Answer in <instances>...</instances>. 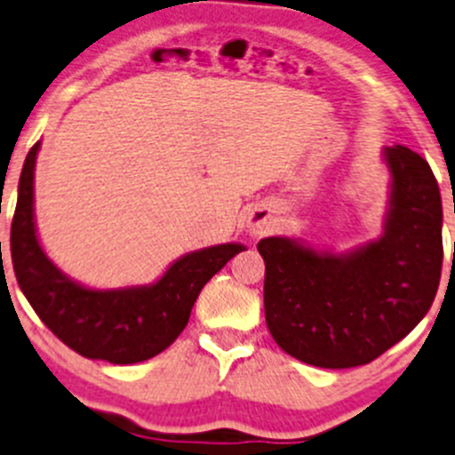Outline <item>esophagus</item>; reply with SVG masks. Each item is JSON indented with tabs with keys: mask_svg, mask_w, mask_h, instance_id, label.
Segmentation results:
<instances>
[{
	"mask_svg": "<svg viewBox=\"0 0 455 455\" xmlns=\"http://www.w3.org/2000/svg\"><path fill=\"white\" fill-rule=\"evenodd\" d=\"M248 228H251V233L255 237H261V235H266V233H270V228H272V218H270V213H266V212H259V213H255L251 218V224H248Z\"/></svg>",
	"mask_w": 455,
	"mask_h": 455,
	"instance_id": "1",
	"label": "esophagus"
}]
</instances>
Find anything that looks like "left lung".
Listing matches in <instances>:
<instances>
[{
	"mask_svg": "<svg viewBox=\"0 0 455 455\" xmlns=\"http://www.w3.org/2000/svg\"><path fill=\"white\" fill-rule=\"evenodd\" d=\"M392 174L384 235L347 255L266 237L264 309L275 342L305 364L353 368L379 357L429 312L443 270L436 176L405 146L384 150Z\"/></svg>",
	"mask_w": 455,
	"mask_h": 455,
	"instance_id": "left-lung-1",
	"label": "left lung"
}]
</instances>
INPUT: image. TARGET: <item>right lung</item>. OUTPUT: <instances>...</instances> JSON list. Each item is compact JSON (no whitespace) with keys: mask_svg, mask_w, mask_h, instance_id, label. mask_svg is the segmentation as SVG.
Wrapping results in <instances>:
<instances>
[{"mask_svg":"<svg viewBox=\"0 0 455 455\" xmlns=\"http://www.w3.org/2000/svg\"><path fill=\"white\" fill-rule=\"evenodd\" d=\"M41 143L28 152L19 179L11 227V255L17 283L45 327L89 360L137 364L165 351L188 324L200 290L243 251L220 243L174 261L152 285L89 290L65 276L38 243L35 228V164Z\"/></svg>","mask_w":455,"mask_h":455,"instance_id":"obj_1","label":"right lung"}]
</instances>
